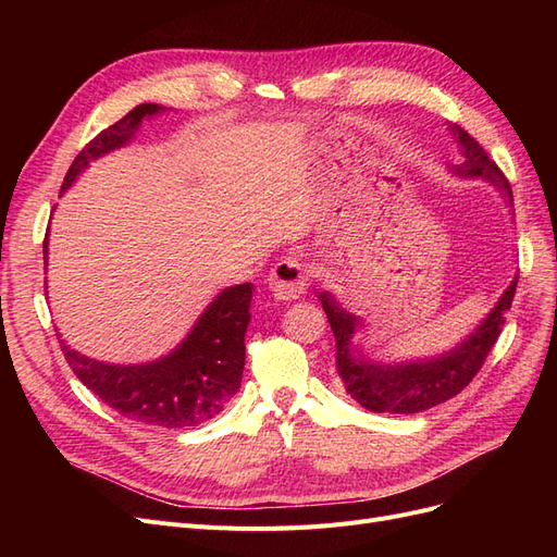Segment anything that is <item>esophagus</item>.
Returning <instances> with one entry per match:
<instances>
[{"mask_svg":"<svg viewBox=\"0 0 557 557\" xmlns=\"http://www.w3.org/2000/svg\"><path fill=\"white\" fill-rule=\"evenodd\" d=\"M309 288V276L305 264H299L293 258L281 260L272 276H269V290H272L276 301H293L299 299Z\"/></svg>","mask_w":557,"mask_h":557,"instance_id":"esophagus-1","label":"esophagus"}]
</instances>
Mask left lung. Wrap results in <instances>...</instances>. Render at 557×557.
I'll return each mask as SVG.
<instances>
[{
    "mask_svg": "<svg viewBox=\"0 0 557 557\" xmlns=\"http://www.w3.org/2000/svg\"><path fill=\"white\" fill-rule=\"evenodd\" d=\"M448 132L462 153V162L448 166V174L462 181L479 178L493 185L499 197L507 201V207L513 209L511 185L502 176L497 164L462 127L448 125ZM516 283L518 274L509 288L499 295L495 307L458 344L436 352V356L409 360H376L369 356L360 344H356V334L364 330V320L344 309L342 301L330 290H320L318 299L327 313L336 339V369H339L348 395L360 407L376 413H420L458 395L476 376L485 356L495 346L504 325V313L511 309Z\"/></svg>",
    "mask_w": 557,
    "mask_h": 557,
    "instance_id": "1",
    "label": "left lung"
}]
</instances>
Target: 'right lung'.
Here are the masks:
<instances>
[{"label": "right lung", "mask_w": 557, "mask_h": 557, "mask_svg": "<svg viewBox=\"0 0 557 557\" xmlns=\"http://www.w3.org/2000/svg\"><path fill=\"white\" fill-rule=\"evenodd\" d=\"M164 111L166 107L160 104H139L121 121L99 132L72 162L60 195L72 188L90 162L127 146L146 121H153ZM44 260L48 264V234L44 242ZM250 299L252 283L230 285L197 315L195 325L176 348L148 362H102L72 348L60 332L58 339L78 381L117 413L156 428H195L221 413L239 391Z\"/></svg>", "instance_id": "right-lung-1"}]
</instances>
